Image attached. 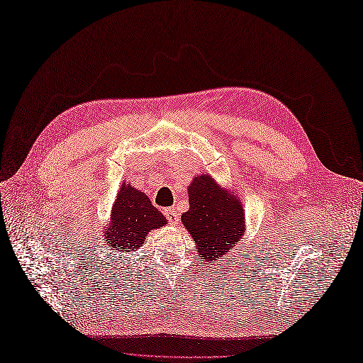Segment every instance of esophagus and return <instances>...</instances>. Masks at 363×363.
<instances>
[{
	"mask_svg": "<svg viewBox=\"0 0 363 363\" xmlns=\"http://www.w3.org/2000/svg\"><path fill=\"white\" fill-rule=\"evenodd\" d=\"M164 216L168 218V221L172 225H177L179 224V212L175 211V208H167V211H164Z\"/></svg>",
	"mask_w": 363,
	"mask_h": 363,
	"instance_id": "1",
	"label": "esophagus"
}]
</instances>
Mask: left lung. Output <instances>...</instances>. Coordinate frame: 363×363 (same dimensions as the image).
<instances>
[{
    "instance_id": "obj_1",
    "label": "left lung",
    "mask_w": 363,
    "mask_h": 363,
    "mask_svg": "<svg viewBox=\"0 0 363 363\" xmlns=\"http://www.w3.org/2000/svg\"><path fill=\"white\" fill-rule=\"evenodd\" d=\"M189 211L182 223L195 240V251L208 262L223 257L245 235L242 199L212 175H195L188 188Z\"/></svg>"
}]
</instances>
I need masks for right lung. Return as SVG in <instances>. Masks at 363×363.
Wrapping results in <instances>:
<instances>
[{"mask_svg":"<svg viewBox=\"0 0 363 363\" xmlns=\"http://www.w3.org/2000/svg\"><path fill=\"white\" fill-rule=\"evenodd\" d=\"M167 225L164 218L148 196L124 182L116 194L111 218L103 228L107 248L119 255H131L145 244L151 230Z\"/></svg>","mask_w":363,"mask_h":363,"instance_id":"add662e5","label":"right lung"}]
</instances>
